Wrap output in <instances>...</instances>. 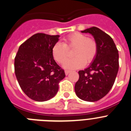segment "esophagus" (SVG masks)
I'll use <instances>...</instances> for the list:
<instances>
[{"label": "esophagus", "mask_w": 131, "mask_h": 131, "mask_svg": "<svg viewBox=\"0 0 131 131\" xmlns=\"http://www.w3.org/2000/svg\"><path fill=\"white\" fill-rule=\"evenodd\" d=\"M70 72H71V71H69V70H66V71H65V73H66V75H68V74H69Z\"/></svg>", "instance_id": "1"}]
</instances>
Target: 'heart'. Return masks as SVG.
<instances>
[{
  "instance_id": "1",
  "label": "heart",
  "mask_w": 131,
  "mask_h": 131,
  "mask_svg": "<svg viewBox=\"0 0 131 131\" xmlns=\"http://www.w3.org/2000/svg\"><path fill=\"white\" fill-rule=\"evenodd\" d=\"M75 48L73 52L75 58L64 61L67 58L68 48ZM98 52L96 40L88 38L85 35L79 33L70 34L63 39V43L58 42L53 46L52 54L58 63L63 64L66 69H77L90 63L95 58Z\"/></svg>"
}]
</instances>
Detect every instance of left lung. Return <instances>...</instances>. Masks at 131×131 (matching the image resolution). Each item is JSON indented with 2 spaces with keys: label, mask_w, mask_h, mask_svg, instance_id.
<instances>
[{
  "label": "left lung",
  "mask_w": 131,
  "mask_h": 131,
  "mask_svg": "<svg viewBox=\"0 0 131 131\" xmlns=\"http://www.w3.org/2000/svg\"><path fill=\"white\" fill-rule=\"evenodd\" d=\"M81 32L93 36L98 52L89 68L79 71L75 91L80 99L96 102L104 97L114 84L119 70V54L112 38L98 27H92Z\"/></svg>",
  "instance_id": "1"
}]
</instances>
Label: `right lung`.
Masks as SVG:
<instances>
[{"label": "right lung", "instance_id": "obj_1", "mask_svg": "<svg viewBox=\"0 0 131 131\" xmlns=\"http://www.w3.org/2000/svg\"><path fill=\"white\" fill-rule=\"evenodd\" d=\"M59 35L36 33L20 45L14 61L16 78L29 98L37 102L50 100L56 94L64 70L52 54Z\"/></svg>", "mask_w": 131, "mask_h": 131}]
</instances>
